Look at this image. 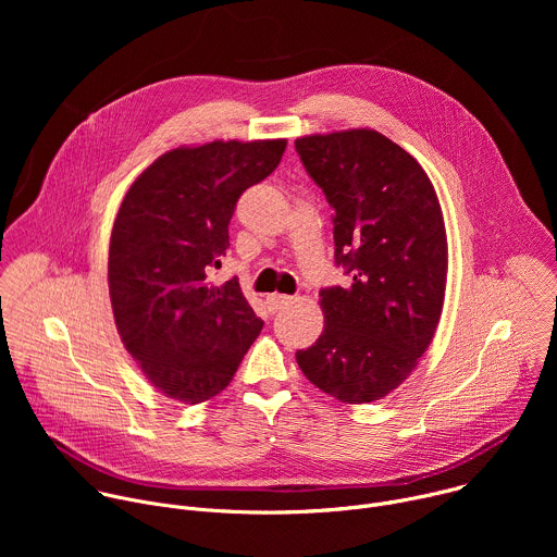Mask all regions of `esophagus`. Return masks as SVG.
Here are the masks:
<instances>
[{"label": "esophagus", "mask_w": 557, "mask_h": 557, "mask_svg": "<svg viewBox=\"0 0 557 557\" xmlns=\"http://www.w3.org/2000/svg\"><path fill=\"white\" fill-rule=\"evenodd\" d=\"M290 301H293V297H288V295H277V293H275V295L269 297V306H271L273 312H275V310H282V308L288 306Z\"/></svg>", "instance_id": "obj_1"}]
</instances>
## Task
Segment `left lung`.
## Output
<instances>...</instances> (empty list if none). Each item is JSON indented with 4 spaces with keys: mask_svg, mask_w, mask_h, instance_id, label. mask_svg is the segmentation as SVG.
Masks as SVG:
<instances>
[{
    "mask_svg": "<svg viewBox=\"0 0 557 557\" xmlns=\"http://www.w3.org/2000/svg\"><path fill=\"white\" fill-rule=\"evenodd\" d=\"M295 149L333 207L335 264L350 277L320 290L326 326L295 359L342 404L379 401L410 376L441 320V205L423 168L374 129L312 134Z\"/></svg>",
    "mask_w": 557,
    "mask_h": 557,
    "instance_id": "obj_1",
    "label": "left lung"
}]
</instances>
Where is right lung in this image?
Wrapping results in <instances>:
<instances>
[{
    "label": "right lung",
    "instance_id": "1",
    "mask_svg": "<svg viewBox=\"0 0 557 557\" xmlns=\"http://www.w3.org/2000/svg\"><path fill=\"white\" fill-rule=\"evenodd\" d=\"M286 140H213L163 153L114 220L108 280L119 335L156 389L183 404L228 385L264 322L237 280L209 282L237 198L275 172Z\"/></svg>",
    "mask_w": 557,
    "mask_h": 557
}]
</instances>
